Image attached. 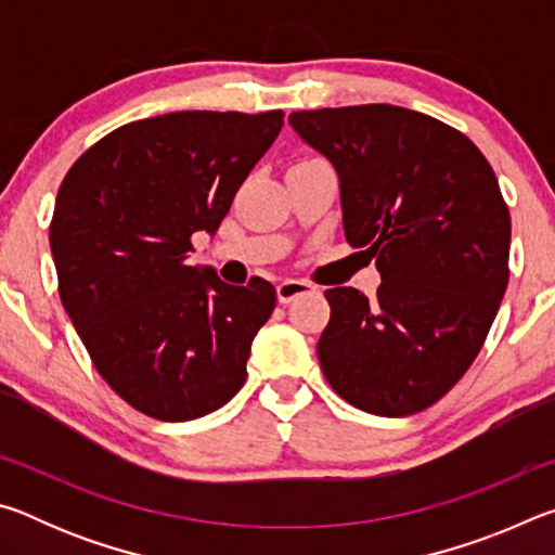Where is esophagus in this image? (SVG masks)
<instances>
[{
  "label": "esophagus",
  "instance_id": "34e87169",
  "mask_svg": "<svg viewBox=\"0 0 555 555\" xmlns=\"http://www.w3.org/2000/svg\"><path fill=\"white\" fill-rule=\"evenodd\" d=\"M315 286L311 281L306 279H284L281 284L276 286V296H279V304H291V300L304 296V294H313Z\"/></svg>",
  "mask_w": 555,
  "mask_h": 555
}]
</instances>
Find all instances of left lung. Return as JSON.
Instances as JSON below:
<instances>
[{
  "label": "left lung",
  "mask_w": 555,
  "mask_h": 555,
  "mask_svg": "<svg viewBox=\"0 0 555 555\" xmlns=\"http://www.w3.org/2000/svg\"><path fill=\"white\" fill-rule=\"evenodd\" d=\"M288 121L337 168L345 237L382 274L372 300L325 291V379L377 416L434 406L480 354L509 284L512 218L490 162L463 131L406 107L300 109Z\"/></svg>",
  "instance_id": "obj_1"
}]
</instances>
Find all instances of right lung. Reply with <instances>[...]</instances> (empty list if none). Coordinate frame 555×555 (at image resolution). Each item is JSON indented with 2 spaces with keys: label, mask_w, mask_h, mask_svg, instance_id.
I'll use <instances>...</instances> for the list:
<instances>
[{
  "label": "right lung",
  "mask_w": 555,
  "mask_h": 555,
  "mask_svg": "<svg viewBox=\"0 0 555 555\" xmlns=\"http://www.w3.org/2000/svg\"><path fill=\"white\" fill-rule=\"evenodd\" d=\"M281 125V109L129 121L63 178L49 230L63 308L100 377L146 416L201 418L242 389L276 288L230 286L188 259Z\"/></svg>",
  "instance_id": "add662e5"
}]
</instances>
